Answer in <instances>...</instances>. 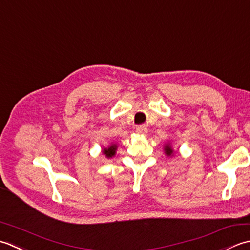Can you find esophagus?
<instances>
[{
	"instance_id": "1",
	"label": "esophagus",
	"mask_w": 250,
	"mask_h": 250,
	"mask_svg": "<svg viewBox=\"0 0 250 250\" xmlns=\"http://www.w3.org/2000/svg\"><path fill=\"white\" fill-rule=\"evenodd\" d=\"M136 131L138 132V134H141V135H146V132H147V128H146V125L141 124V125H138V126L136 127Z\"/></svg>"
}]
</instances>
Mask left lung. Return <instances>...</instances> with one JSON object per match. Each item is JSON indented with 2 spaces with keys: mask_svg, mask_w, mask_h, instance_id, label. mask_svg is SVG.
<instances>
[{
  "mask_svg": "<svg viewBox=\"0 0 250 250\" xmlns=\"http://www.w3.org/2000/svg\"><path fill=\"white\" fill-rule=\"evenodd\" d=\"M165 152H166V154H168V155H170V154L172 153V150L170 149V146H166V149H165Z\"/></svg>",
  "mask_w": 250,
  "mask_h": 250,
  "instance_id": "8db88e82",
  "label": "left lung"
}]
</instances>
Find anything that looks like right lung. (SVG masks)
Masks as SVG:
<instances>
[{"mask_svg": "<svg viewBox=\"0 0 250 250\" xmlns=\"http://www.w3.org/2000/svg\"><path fill=\"white\" fill-rule=\"evenodd\" d=\"M115 150H116V146H111L109 149H104V153L108 156V157H112L115 154Z\"/></svg>", "mask_w": 250, "mask_h": 250, "instance_id": "add662e5", "label": "right lung"}]
</instances>
